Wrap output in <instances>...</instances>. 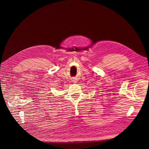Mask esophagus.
Listing matches in <instances>:
<instances>
[{"label": "esophagus", "instance_id": "esophagus-1", "mask_svg": "<svg viewBox=\"0 0 149 149\" xmlns=\"http://www.w3.org/2000/svg\"><path fill=\"white\" fill-rule=\"evenodd\" d=\"M75 82H76V81H75Z\"/></svg>", "mask_w": 149, "mask_h": 149}]
</instances>
